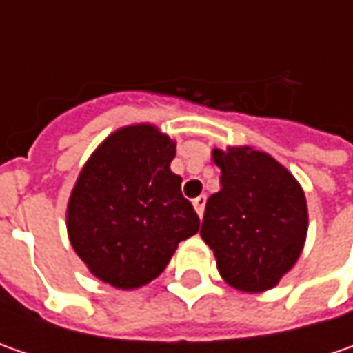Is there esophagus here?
Listing matches in <instances>:
<instances>
[{
	"label": "esophagus",
	"instance_id": "esophagus-1",
	"mask_svg": "<svg viewBox=\"0 0 353 353\" xmlns=\"http://www.w3.org/2000/svg\"><path fill=\"white\" fill-rule=\"evenodd\" d=\"M192 204H194V210L196 214L202 218V214H204V208H206V196H198L192 200Z\"/></svg>",
	"mask_w": 353,
	"mask_h": 353
}]
</instances>
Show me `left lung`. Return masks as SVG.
<instances>
[{
    "label": "left lung",
    "mask_w": 353,
    "mask_h": 353,
    "mask_svg": "<svg viewBox=\"0 0 353 353\" xmlns=\"http://www.w3.org/2000/svg\"><path fill=\"white\" fill-rule=\"evenodd\" d=\"M222 188L206 202L200 236L228 285L243 292L275 287L305 245L303 188L273 157L251 147L214 149Z\"/></svg>",
    "instance_id": "8db88e82"
}]
</instances>
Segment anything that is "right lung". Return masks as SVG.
<instances>
[{
	"mask_svg": "<svg viewBox=\"0 0 353 353\" xmlns=\"http://www.w3.org/2000/svg\"><path fill=\"white\" fill-rule=\"evenodd\" d=\"M174 143L153 125H129L94 151L70 194L66 225L78 257L103 283L137 289L159 277L200 228L170 170Z\"/></svg>",
	"mask_w": 353,
	"mask_h": 353,
	"instance_id": "1",
	"label": "right lung"
}]
</instances>
